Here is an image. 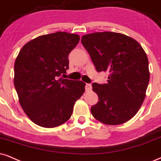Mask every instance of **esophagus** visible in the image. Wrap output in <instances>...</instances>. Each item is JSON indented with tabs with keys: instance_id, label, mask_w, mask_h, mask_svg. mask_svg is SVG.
I'll use <instances>...</instances> for the list:
<instances>
[{
	"instance_id": "esophagus-1",
	"label": "esophagus",
	"mask_w": 161,
	"mask_h": 161,
	"mask_svg": "<svg viewBox=\"0 0 161 161\" xmlns=\"http://www.w3.org/2000/svg\"><path fill=\"white\" fill-rule=\"evenodd\" d=\"M92 90V86L91 84H86L85 85V91H90Z\"/></svg>"
}]
</instances>
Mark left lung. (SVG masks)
Masks as SVG:
<instances>
[{"instance_id":"8db88e82","label":"left lung","mask_w":161,"mask_h":161,"mask_svg":"<svg viewBox=\"0 0 161 161\" xmlns=\"http://www.w3.org/2000/svg\"><path fill=\"white\" fill-rule=\"evenodd\" d=\"M98 72L108 71L107 84L93 83L99 102L91 111L107 125H120L139 111L149 81L147 56L137 41L124 34L101 32L82 37Z\"/></svg>"}]
</instances>
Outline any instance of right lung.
Masks as SVG:
<instances>
[{
    "label": "right lung",
    "instance_id": "right-lung-1",
    "mask_svg": "<svg viewBox=\"0 0 161 161\" xmlns=\"http://www.w3.org/2000/svg\"><path fill=\"white\" fill-rule=\"evenodd\" d=\"M79 36L65 32L43 35L26 43L14 66V85L20 105L36 125H61L70 119L85 83L62 79L69 68L68 55Z\"/></svg>",
    "mask_w": 161,
    "mask_h": 161
}]
</instances>
